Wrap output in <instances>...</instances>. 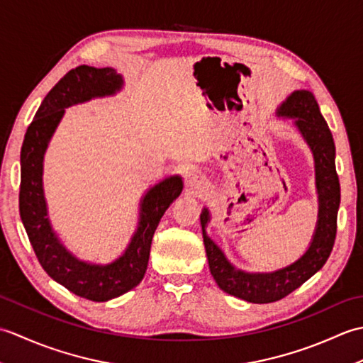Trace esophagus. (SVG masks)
<instances>
[{
	"instance_id": "obj_1",
	"label": "esophagus",
	"mask_w": 363,
	"mask_h": 363,
	"mask_svg": "<svg viewBox=\"0 0 363 363\" xmlns=\"http://www.w3.org/2000/svg\"><path fill=\"white\" fill-rule=\"evenodd\" d=\"M187 186L194 190H203L207 186V181H206V177L201 174H190Z\"/></svg>"
}]
</instances>
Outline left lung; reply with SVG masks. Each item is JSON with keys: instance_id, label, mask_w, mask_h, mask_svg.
I'll list each match as a JSON object with an SVG mask.
<instances>
[{"instance_id": "8db88e82", "label": "left lung", "mask_w": 363, "mask_h": 363, "mask_svg": "<svg viewBox=\"0 0 363 363\" xmlns=\"http://www.w3.org/2000/svg\"><path fill=\"white\" fill-rule=\"evenodd\" d=\"M276 115L291 120V125L299 130L313 156L318 220L309 248L287 267L268 273H250L230 264L220 246L207 235L206 228L211 221V212L207 207H204L199 217L207 260L215 282L223 291L254 304L279 301L320 272L333 251L337 234V212L340 206L334 138L312 91L295 90L277 107Z\"/></svg>"}]
</instances>
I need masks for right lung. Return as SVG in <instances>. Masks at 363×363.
<instances>
[{
    "label": "right lung",
    "mask_w": 363,
    "mask_h": 363,
    "mask_svg": "<svg viewBox=\"0 0 363 363\" xmlns=\"http://www.w3.org/2000/svg\"><path fill=\"white\" fill-rule=\"evenodd\" d=\"M125 86L111 67L79 65L68 72L45 96L23 140L20 164V217L43 269L74 295L96 303L109 301L140 284L150 260L152 235L162 215L182 191V177L168 176L140 199L135 233L125 252L111 264H91L76 257L54 233L43 190V160L65 109L94 98L113 96Z\"/></svg>",
    "instance_id": "add662e5"
}]
</instances>
